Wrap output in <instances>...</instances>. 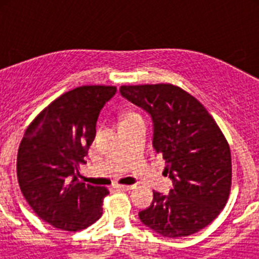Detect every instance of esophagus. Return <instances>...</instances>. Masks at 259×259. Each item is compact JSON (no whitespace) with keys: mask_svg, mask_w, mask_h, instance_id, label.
Listing matches in <instances>:
<instances>
[{"mask_svg":"<svg viewBox=\"0 0 259 259\" xmlns=\"http://www.w3.org/2000/svg\"><path fill=\"white\" fill-rule=\"evenodd\" d=\"M116 188L122 189V191H131V189H135V185H123V184H116Z\"/></svg>","mask_w":259,"mask_h":259,"instance_id":"34e87169","label":"esophagus"}]
</instances>
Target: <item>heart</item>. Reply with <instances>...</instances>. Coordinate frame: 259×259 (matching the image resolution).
<instances>
[{"instance_id":"1","label":"heart","mask_w":259,"mask_h":259,"mask_svg":"<svg viewBox=\"0 0 259 259\" xmlns=\"http://www.w3.org/2000/svg\"><path fill=\"white\" fill-rule=\"evenodd\" d=\"M134 115H137V114H130V115H127V116H125V118H130V116H134Z\"/></svg>"}]
</instances>
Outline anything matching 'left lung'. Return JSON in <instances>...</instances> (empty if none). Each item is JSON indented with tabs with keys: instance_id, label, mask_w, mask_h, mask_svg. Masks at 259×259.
<instances>
[{
	"instance_id": "1",
	"label": "left lung",
	"mask_w": 259,
	"mask_h": 259,
	"mask_svg": "<svg viewBox=\"0 0 259 259\" xmlns=\"http://www.w3.org/2000/svg\"><path fill=\"white\" fill-rule=\"evenodd\" d=\"M120 95L152 116L153 146L172 180L168 194L153 191L139 218L164 237L193 235L222 211L231 191V150L221 128L193 96L172 84L122 85Z\"/></svg>"
}]
</instances>
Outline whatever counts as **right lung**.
I'll return each mask as SVG.
<instances>
[{"mask_svg": "<svg viewBox=\"0 0 259 259\" xmlns=\"http://www.w3.org/2000/svg\"><path fill=\"white\" fill-rule=\"evenodd\" d=\"M115 87L83 85L63 93L28 125L19 145L20 191L40 219L63 231H79L101 218L105 187L79 182L102 107Z\"/></svg>", "mask_w": 259, "mask_h": 259, "instance_id": "right-lung-1", "label": "right lung"}]
</instances>
